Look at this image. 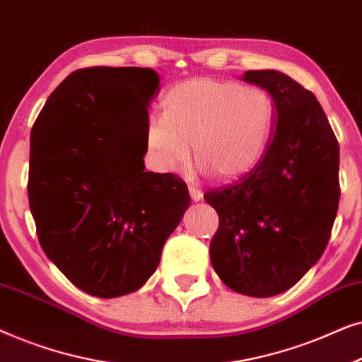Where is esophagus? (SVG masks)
<instances>
[{"label":"esophagus","instance_id":"1","mask_svg":"<svg viewBox=\"0 0 362 362\" xmlns=\"http://www.w3.org/2000/svg\"><path fill=\"white\" fill-rule=\"evenodd\" d=\"M189 194H191V199L194 202L202 199V192H201V189H197L196 186H189Z\"/></svg>","mask_w":362,"mask_h":362}]
</instances>
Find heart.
I'll list each match as a JSON object with an SVG mask.
<instances>
[{"label": "heart", "mask_w": 362, "mask_h": 362, "mask_svg": "<svg viewBox=\"0 0 362 362\" xmlns=\"http://www.w3.org/2000/svg\"><path fill=\"white\" fill-rule=\"evenodd\" d=\"M163 117L150 118L146 146L161 173L181 170L192 145L201 170L232 181L250 173L269 150L275 102L265 88L216 78H191L163 98Z\"/></svg>", "instance_id": "1"}]
</instances>
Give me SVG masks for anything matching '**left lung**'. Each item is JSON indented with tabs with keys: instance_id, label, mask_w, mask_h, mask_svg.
Instances as JSON below:
<instances>
[{
	"instance_id": "8db88e82",
	"label": "left lung",
	"mask_w": 362,
	"mask_h": 362,
	"mask_svg": "<svg viewBox=\"0 0 362 362\" xmlns=\"http://www.w3.org/2000/svg\"><path fill=\"white\" fill-rule=\"evenodd\" d=\"M242 81L275 102L265 156L229 186L204 194L219 214L211 262L230 290L267 298L291 288L323 255L339 202V145L320 102L279 71Z\"/></svg>"
}]
</instances>
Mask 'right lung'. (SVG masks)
<instances>
[{"instance_id":"add662e5","label":"right lung","mask_w":362,"mask_h":362,"mask_svg":"<svg viewBox=\"0 0 362 362\" xmlns=\"http://www.w3.org/2000/svg\"><path fill=\"white\" fill-rule=\"evenodd\" d=\"M158 86L153 69H78L33 127L28 196L39 244L88 295L141 288L189 207L181 177L145 171L146 108Z\"/></svg>"}]
</instances>
